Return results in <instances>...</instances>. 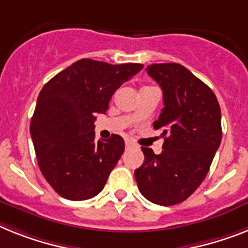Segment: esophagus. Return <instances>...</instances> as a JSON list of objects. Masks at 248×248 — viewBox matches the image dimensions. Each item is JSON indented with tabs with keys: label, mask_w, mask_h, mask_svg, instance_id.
<instances>
[{
	"label": "esophagus",
	"mask_w": 248,
	"mask_h": 248,
	"mask_svg": "<svg viewBox=\"0 0 248 248\" xmlns=\"http://www.w3.org/2000/svg\"><path fill=\"white\" fill-rule=\"evenodd\" d=\"M124 145H126V147H127V149H130V147L134 146V142H132V141H130V140H126V141H124Z\"/></svg>",
	"instance_id": "1"
}]
</instances>
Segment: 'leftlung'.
Listing matches in <instances>:
<instances>
[{"label":"left lung","mask_w":248,"mask_h":248,"mask_svg":"<svg viewBox=\"0 0 248 248\" xmlns=\"http://www.w3.org/2000/svg\"><path fill=\"white\" fill-rule=\"evenodd\" d=\"M146 72L163 89L154 128L163 131L164 145L159 155L141 147L145 161L135 179L147 201L166 207L184 202L207 176L222 140L220 108L213 91L180 64H151Z\"/></svg>","instance_id":"left-lung-1"}]
</instances>
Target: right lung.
<instances>
[{"mask_svg":"<svg viewBox=\"0 0 248 248\" xmlns=\"http://www.w3.org/2000/svg\"><path fill=\"white\" fill-rule=\"evenodd\" d=\"M142 68L80 59L43 87L30 134L44 178L63 198L85 201L105 188L124 141H95V113H106L113 93Z\"/></svg>","mask_w":248,"mask_h":248,"instance_id":"right-lung-1","label":"right lung"}]
</instances>
